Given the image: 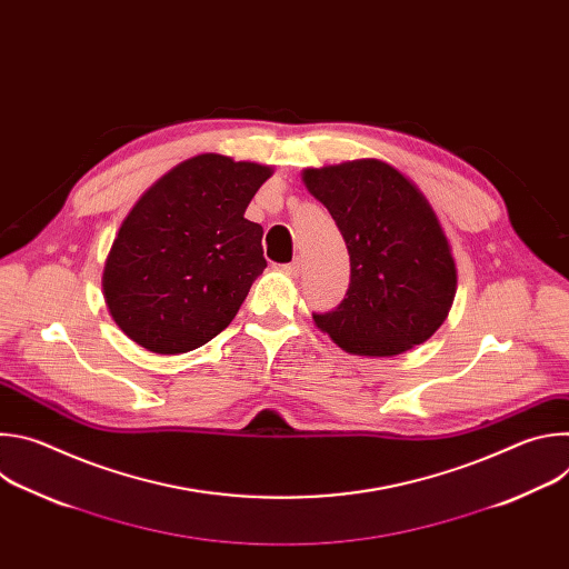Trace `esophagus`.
Returning a JSON list of instances; mask_svg holds the SVG:
<instances>
[{"label": "esophagus", "mask_w": 569, "mask_h": 569, "mask_svg": "<svg viewBox=\"0 0 569 569\" xmlns=\"http://www.w3.org/2000/svg\"><path fill=\"white\" fill-rule=\"evenodd\" d=\"M283 270H286V274H290V277H299V274H301V261L297 259V261L283 266Z\"/></svg>", "instance_id": "esophagus-1"}]
</instances>
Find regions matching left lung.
<instances>
[{
  "instance_id": "left-lung-1",
  "label": "left lung",
  "mask_w": 569,
  "mask_h": 569,
  "mask_svg": "<svg viewBox=\"0 0 569 569\" xmlns=\"http://www.w3.org/2000/svg\"><path fill=\"white\" fill-rule=\"evenodd\" d=\"M306 189L329 209L349 250L351 281L317 327L356 356H398L443 323L457 270L423 193L380 159L303 171Z\"/></svg>"
}]
</instances>
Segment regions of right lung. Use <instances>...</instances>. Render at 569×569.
I'll return each instance as SVG.
<instances>
[{
    "mask_svg": "<svg viewBox=\"0 0 569 569\" xmlns=\"http://www.w3.org/2000/svg\"><path fill=\"white\" fill-rule=\"evenodd\" d=\"M272 169L207 152L154 182L123 220L103 270L117 327L152 353L193 351L236 317L266 270L246 209Z\"/></svg>",
    "mask_w": 569,
    "mask_h": 569,
    "instance_id": "1",
    "label": "right lung"
}]
</instances>
